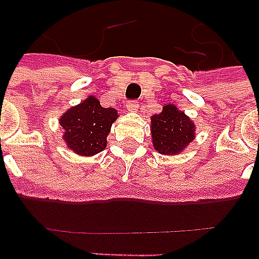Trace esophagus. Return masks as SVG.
I'll list each match as a JSON object with an SVG mask.
<instances>
[{
	"mask_svg": "<svg viewBox=\"0 0 259 259\" xmlns=\"http://www.w3.org/2000/svg\"><path fill=\"white\" fill-rule=\"evenodd\" d=\"M127 109L128 112L135 113V112H138V109H139V104H138L137 101H130V102H127Z\"/></svg>",
	"mask_w": 259,
	"mask_h": 259,
	"instance_id": "esophagus-1",
	"label": "esophagus"
}]
</instances>
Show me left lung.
Listing matches in <instances>:
<instances>
[{
	"label": "left lung",
	"instance_id": "1",
	"mask_svg": "<svg viewBox=\"0 0 259 259\" xmlns=\"http://www.w3.org/2000/svg\"><path fill=\"white\" fill-rule=\"evenodd\" d=\"M194 138L195 124L176 105H165L161 113L151 116V139L159 154H179Z\"/></svg>",
	"mask_w": 259,
	"mask_h": 259
}]
</instances>
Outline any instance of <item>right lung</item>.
Wrapping results in <instances>:
<instances>
[{
    "label": "right lung",
    "instance_id": "1",
    "mask_svg": "<svg viewBox=\"0 0 259 259\" xmlns=\"http://www.w3.org/2000/svg\"><path fill=\"white\" fill-rule=\"evenodd\" d=\"M117 117L116 109L101 106L100 101L90 95L60 117L63 139L73 153L91 157L106 147V138Z\"/></svg>",
    "mask_w": 259,
    "mask_h": 259
}]
</instances>
